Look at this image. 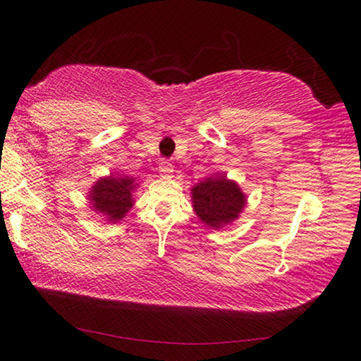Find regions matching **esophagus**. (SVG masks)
Returning a JSON list of instances; mask_svg holds the SVG:
<instances>
[{
    "label": "esophagus",
    "mask_w": 361,
    "mask_h": 361,
    "mask_svg": "<svg viewBox=\"0 0 361 361\" xmlns=\"http://www.w3.org/2000/svg\"><path fill=\"white\" fill-rule=\"evenodd\" d=\"M159 174L161 177H164V179H169V177L174 174V166H172L169 161H162L159 166Z\"/></svg>",
    "instance_id": "34e87169"
}]
</instances>
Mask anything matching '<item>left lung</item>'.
<instances>
[{
  "label": "left lung",
  "instance_id": "obj_1",
  "mask_svg": "<svg viewBox=\"0 0 361 361\" xmlns=\"http://www.w3.org/2000/svg\"><path fill=\"white\" fill-rule=\"evenodd\" d=\"M192 207L202 224L220 230L240 219L246 207V194L236 180L225 174H212L190 189Z\"/></svg>",
  "mask_w": 361,
  "mask_h": 361
}]
</instances>
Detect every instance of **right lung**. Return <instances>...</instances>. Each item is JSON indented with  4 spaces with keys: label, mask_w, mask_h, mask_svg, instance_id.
I'll use <instances>...</instances> for the list:
<instances>
[{
    "label": "right lung",
    "mask_w": 361,
    "mask_h": 361,
    "mask_svg": "<svg viewBox=\"0 0 361 361\" xmlns=\"http://www.w3.org/2000/svg\"><path fill=\"white\" fill-rule=\"evenodd\" d=\"M137 185L140 184L135 177L111 172L110 176L100 177L97 182H93L87 200L92 205V210L100 214L106 224H116L125 219L135 205L133 194Z\"/></svg>",
    "instance_id": "add662e5"
}]
</instances>
